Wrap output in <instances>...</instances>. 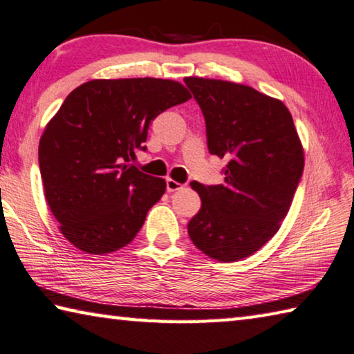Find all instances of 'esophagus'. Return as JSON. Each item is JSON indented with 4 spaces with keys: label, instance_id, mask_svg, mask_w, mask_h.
Segmentation results:
<instances>
[{
    "label": "esophagus",
    "instance_id": "34e87169",
    "mask_svg": "<svg viewBox=\"0 0 354 354\" xmlns=\"http://www.w3.org/2000/svg\"><path fill=\"white\" fill-rule=\"evenodd\" d=\"M183 187H184V185L181 183L175 181V179H171V178L167 179V192H176V190L183 189Z\"/></svg>",
    "mask_w": 354,
    "mask_h": 354
}]
</instances>
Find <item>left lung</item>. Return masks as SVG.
Segmentation results:
<instances>
[{"label": "left lung", "instance_id": "left-lung-1", "mask_svg": "<svg viewBox=\"0 0 354 354\" xmlns=\"http://www.w3.org/2000/svg\"><path fill=\"white\" fill-rule=\"evenodd\" d=\"M184 82L205 115L209 153L227 159L223 184H190L201 209L189 236L212 259H243L277 234L289 212L304 169L301 140L281 100L230 81Z\"/></svg>", "mask_w": 354, "mask_h": 354}]
</instances>
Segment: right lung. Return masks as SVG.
Listing matches in <instances>:
<instances>
[{
    "mask_svg": "<svg viewBox=\"0 0 354 354\" xmlns=\"http://www.w3.org/2000/svg\"><path fill=\"white\" fill-rule=\"evenodd\" d=\"M187 100V88L171 80H93L48 122L39 143L45 198L77 250L112 253L137 236L167 184L131 160L145 149L151 120Z\"/></svg>",
    "mask_w": 354,
    "mask_h": 354,
    "instance_id": "1",
    "label": "right lung"
}]
</instances>
